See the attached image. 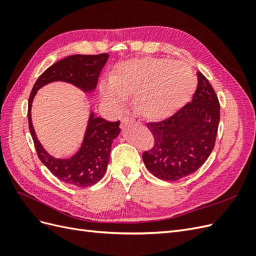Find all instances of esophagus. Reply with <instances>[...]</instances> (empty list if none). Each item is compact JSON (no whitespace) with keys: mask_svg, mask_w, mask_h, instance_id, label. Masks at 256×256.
I'll list each match as a JSON object with an SVG mask.
<instances>
[{"mask_svg":"<svg viewBox=\"0 0 256 256\" xmlns=\"http://www.w3.org/2000/svg\"><path fill=\"white\" fill-rule=\"evenodd\" d=\"M134 122H136V120L131 115H126L122 118V126H127V125H130V124H134Z\"/></svg>","mask_w":256,"mask_h":256,"instance_id":"34e87169","label":"esophagus"}]
</instances>
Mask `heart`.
<instances>
[{
	"mask_svg": "<svg viewBox=\"0 0 256 256\" xmlns=\"http://www.w3.org/2000/svg\"><path fill=\"white\" fill-rule=\"evenodd\" d=\"M196 86L191 67L182 62L143 58L115 67L111 82L102 85V95L115 102L134 96L136 110L150 120H162L187 104Z\"/></svg>",
	"mask_w": 256,
	"mask_h": 256,
	"instance_id": "obj_1",
	"label": "heart"
}]
</instances>
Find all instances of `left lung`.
I'll list each match as a JSON object with an SVG mask.
<instances>
[{"mask_svg":"<svg viewBox=\"0 0 256 256\" xmlns=\"http://www.w3.org/2000/svg\"><path fill=\"white\" fill-rule=\"evenodd\" d=\"M192 100L172 116L147 122L154 146L142 154L145 166L159 180L175 182L196 172L212 152L220 120V104L206 76L198 72Z\"/></svg>","mask_w":256,"mask_h":256,"instance_id":"left-lung-1","label":"left lung"}]
</instances>
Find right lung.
Instances as JSON below:
<instances>
[{
	"label": "right lung",
	"instance_id": "right-lung-1",
	"mask_svg": "<svg viewBox=\"0 0 256 256\" xmlns=\"http://www.w3.org/2000/svg\"><path fill=\"white\" fill-rule=\"evenodd\" d=\"M108 58V53L95 56L74 54L56 62L36 80L28 98V128L38 158L60 180L81 188L95 184L104 177L109 164L112 142L120 132V120L109 122L96 118L92 113L79 152L70 159H56L42 148L37 140L30 120V106L37 90L53 81L72 83L84 92L94 90Z\"/></svg>",
	"mask_w": 256,
	"mask_h": 256
}]
</instances>
